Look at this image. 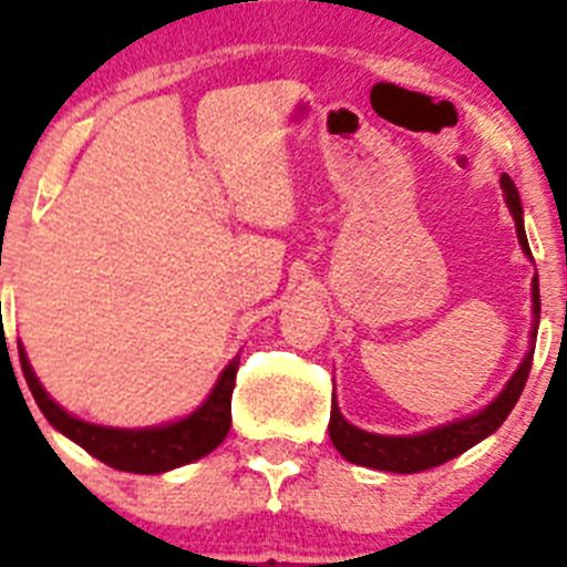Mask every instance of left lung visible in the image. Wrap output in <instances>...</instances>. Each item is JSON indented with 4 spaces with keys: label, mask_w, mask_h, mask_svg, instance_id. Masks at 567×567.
<instances>
[{
    "label": "left lung",
    "mask_w": 567,
    "mask_h": 567,
    "mask_svg": "<svg viewBox=\"0 0 567 567\" xmlns=\"http://www.w3.org/2000/svg\"><path fill=\"white\" fill-rule=\"evenodd\" d=\"M502 188H504V202H507L509 213H513L515 218V233H518L520 249L532 257L529 240H526V229H524V207H520L518 188H515L513 179H509L507 174H502ZM532 312H535V323H532L529 338L532 343H535L537 327H540V285H537V274L535 279H532ZM532 354H535V349L526 351L524 362H520L518 371L513 373V379L504 384L502 393H498L485 410L476 412V415L460 417V421L446 423V426H435V430L421 432V435L390 437V435H373V432L351 426V423L340 415L338 404L332 401L329 437H332L334 449H338L349 463L365 465V468L390 471V474H417V471L435 468V465H443L449 463V460L460 457L463 452H468L471 446L485 441L487 435H493V432L507 421L515 401H518L520 393H524L526 379H529Z\"/></svg>",
    "instance_id": "8db88e82"
}]
</instances>
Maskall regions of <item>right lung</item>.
<instances>
[{
    "mask_svg": "<svg viewBox=\"0 0 567 567\" xmlns=\"http://www.w3.org/2000/svg\"><path fill=\"white\" fill-rule=\"evenodd\" d=\"M21 371L32 390V399L41 406L43 417L54 430L63 432L69 441L85 449L96 460L115 471H130V474H166V471L188 465L210 454L218 443L227 437L233 426V388L235 373H238L240 354L229 362L218 377L216 388L210 390L202 406H196L190 415L166 426H146V430H113V426H99L82 417L71 415L63 406L54 404L43 384L38 382L24 349L19 346Z\"/></svg>",
    "mask_w": 567,
    "mask_h": 567,
    "instance_id": "add662e5",
    "label": "right lung"
}]
</instances>
